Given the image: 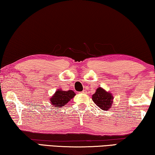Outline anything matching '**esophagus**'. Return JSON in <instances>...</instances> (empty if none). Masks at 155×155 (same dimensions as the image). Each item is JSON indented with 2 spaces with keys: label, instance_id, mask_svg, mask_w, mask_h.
<instances>
[{
  "label": "esophagus",
  "instance_id": "34e87169",
  "mask_svg": "<svg viewBox=\"0 0 155 155\" xmlns=\"http://www.w3.org/2000/svg\"><path fill=\"white\" fill-rule=\"evenodd\" d=\"M81 93H86V91H83L81 92Z\"/></svg>",
  "mask_w": 155,
  "mask_h": 155
}]
</instances>
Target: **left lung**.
Instances as JSON below:
<instances>
[{
  "mask_svg": "<svg viewBox=\"0 0 155 155\" xmlns=\"http://www.w3.org/2000/svg\"><path fill=\"white\" fill-rule=\"evenodd\" d=\"M92 99L94 104L101 110H107L108 108L111 107L114 97L109 92L105 91L101 87H98L95 93L92 95Z\"/></svg>",
  "mask_w": 155,
  "mask_h": 155,
  "instance_id": "left-lung-1",
  "label": "left lung"
}]
</instances>
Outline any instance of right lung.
I'll return each instance as SVG.
<instances>
[{"label":"right lung","instance_id":"1","mask_svg":"<svg viewBox=\"0 0 155 155\" xmlns=\"http://www.w3.org/2000/svg\"><path fill=\"white\" fill-rule=\"evenodd\" d=\"M74 96L75 93L73 91H63L61 90H58L52 97H51L50 102L54 107L61 108L64 107V105L68 103V101H70Z\"/></svg>","mask_w":155,"mask_h":155}]
</instances>
